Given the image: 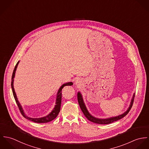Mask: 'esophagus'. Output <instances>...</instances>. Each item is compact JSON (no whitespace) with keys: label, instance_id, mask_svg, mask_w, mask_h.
<instances>
[{"label":"esophagus","instance_id":"34e87169","mask_svg":"<svg viewBox=\"0 0 149 149\" xmlns=\"http://www.w3.org/2000/svg\"><path fill=\"white\" fill-rule=\"evenodd\" d=\"M76 84L77 85H80L81 84V83H82V81H81V79H77L76 80Z\"/></svg>","mask_w":149,"mask_h":149}]
</instances>
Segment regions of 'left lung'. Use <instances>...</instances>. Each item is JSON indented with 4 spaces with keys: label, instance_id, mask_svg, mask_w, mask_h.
Here are the masks:
<instances>
[{
    "label": "left lung",
    "instance_id": "obj_1",
    "mask_svg": "<svg viewBox=\"0 0 149 149\" xmlns=\"http://www.w3.org/2000/svg\"><path fill=\"white\" fill-rule=\"evenodd\" d=\"M134 97H135V93L133 95V97L132 99L131 104L130 105V107L128 108L127 111L125 112L124 113L119 115L118 116H115V117H112V118H108V119H98V118H96L93 116H92L88 111L86 107H85L82 96L81 95V93L80 92L77 93V99H78V102L79 104V106L80 107V108L82 111V112H83L84 115H85V117L91 122L95 123H97V124H100V125H108L109 123H111L113 122L117 121L122 118H123V117H125L126 115H127L128 113L129 112V111H130L131 107L132 106L133 103H134Z\"/></svg>",
    "mask_w": 149,
    "mask_h": 149
}]
</instances>
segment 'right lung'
<instances>
[{"label": "right lung", "mask_w": 149, "mask_h": 149, "mask_svg": "<svg viewBox=\"0 0 149 149\" xmlns=\"http://www.w3.org/2000/svg\"><path fill=\"white\" fill-rule=\"evenodd\" d=\"M19 62L17 63V64H16L15 68L14 69L13 73V75H12V78H11V88H12V90H13V95L14 97V99L15 100V102L18 105V107L19 108V109L22 115L23 116L24 118H26L27 119L31 120L32 122H36V123H47L53 120H54L58 115V114L59 113L60 111V108H61V97H62V93H61V91L62 89L64 88L65 86H70V85H73V83L72 82H69L66 84H64L63 85H62L60 88L59 89L57 95V99H56V105L55 106L54 108L53 109V110L51 112V113H50L48 115L43 117V118H29L27 116L25 115L23 110L22 108L21 104H19L17 96H16V93L14 91V86H13V81H14V78L15 77V71L17 68V66L18 65Z\"/></svg>", "instance_id": "1"}]
</instances>
